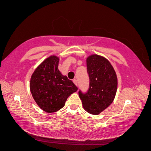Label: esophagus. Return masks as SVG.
Masks as SVG:
<instances>
[{"instance_id":"esophagus-1","label":"esophagus","mask_w":151,"mask_h":151,"mask_svg":"<svg viewBox=\"0 0 151 151\" xmlns=\"http://www.w3.org/2000/svg\"><path fill=\"white\" fill-rule=\"evenodd\" d=\"M73 83L75 84L76 86H78V82H77V80L74 79V80H73Z\"/></svg>"}]
</instances>
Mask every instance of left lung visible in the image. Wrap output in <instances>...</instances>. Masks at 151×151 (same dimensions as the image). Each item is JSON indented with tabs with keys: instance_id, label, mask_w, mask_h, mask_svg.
<instances>
[{
	"instance_id": "left-lung-1",
	"label": "left lung",
	"mask_w": 151,
	"mask_h": 151,
	"mask_svg": "<svg viewBox=\"0 0 151 151\" xmlns=\"http://www.w3.org/2000/svg\"><path fill=\"white\" fill-rule=\"evenodd\" d=\"M90 84L85 94L79 91L82 106L91 115H99L114 100L117 89V77L110 61L102 55L91 54L86 58Z\"/></svg>"
}]
</instances>
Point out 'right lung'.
<instances>
[{
  "instance_id": "obj_1",
  "label": "right lung",
  "mask_w": 151,
  "mask_h": 151,
  "mask_svg": "<svg viewBox=\"0 0 151 151\" xmlns=\"http://www.w3.org/2000/svg\"><path fill=\"white\" fill-rule=\"evenodd\" d=\"M60 58L51 55L44 60L31 76L29 88L37 105L47 113H54L65 106L68 97L78 91L71 80L58 69Z\"/></svg>"
}]
</instances>
